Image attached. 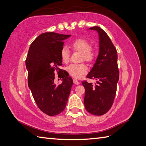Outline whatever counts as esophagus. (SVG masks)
I'll return each instance as SVG.
<instances>
[{
    "mask_svg": "<svg viewBox=\"0 0 146 146\" xmlns=\"http://www.w3.org/2000/svg\"><path fill=\"white\" fill-rule=\"evenodd\" d=\"M73 83H74V84H78L80 83H79V81H78L77 80H76V79H73Z\"/></svg>",
    "mask_w": 146,
    "mask_h": 146,
    "instance_id": "34e87169",
    "label": "esophagus"
}]
</instances>
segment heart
Masks as SVG:
<instances>
[{"instance_id": "1", "label": "heart", "mask_w": 146, "mask_h": 146, "mask_svg": "<svg viewBox=\"0 0 146 146\" xmlns=\"http://www.w3.org/2000/svg\"><path fill=\"white\" fill-rule=\"evenodd\" d=\"M70 46L73 50L81 52V59L86 62H92L96 56V51L91 47L90 42L84 38H77L71 43ZM60 58L62 62L67 63L70 61V52L68 48L64 46L60 51ZM67 72L75 78H80L86 73L88 68L86 64H71L66 67Z\"/></svg>"}]
</instances>
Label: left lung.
Segmentation results:
<instances>
[{
  "label": "left lung",
  "mask_w": 146,
  "mask_h": 146,
  "mask_svg": "<svg viewBox=\"0 0 146 146\" xmlns=\"http://www.w3.org/2000/svg\"><path fill=\"white\" fill-rule=\"evenodd\" d=\"M90 30L98 32L100 39L99 55L87 78L97 80L96 83L83 81L85 89L84 104L86 111L95 116H101L110 110L113 104L119 80L117 53L109 36L99 27Z\"/></svg>",
  "instance_id": "1"
}]
</instances>
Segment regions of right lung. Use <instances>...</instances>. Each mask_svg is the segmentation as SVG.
I'll list each match as a JSON object with an SVG mask.
<instances>
[{"mask_svg": "<svg viewBox=\"0 0 146 146\" xmlns=\"http://www.w3.org/2000/svg\"><path fill=\"white\" fill-rule=\"evenodd\" d=\"M71 35L46 32L40 35L29 48L25 64L28 71V85L39 109L50 116H55L65 110L68 100L73 80L62 74L63 82L54 83L55 72L58 74L63 70L60 51L63 40Z\"/></svg>", "mask_w": 146, "mask_h": 146, "instance_id": "obj_1", "label": "right lung"}]
</instances>
